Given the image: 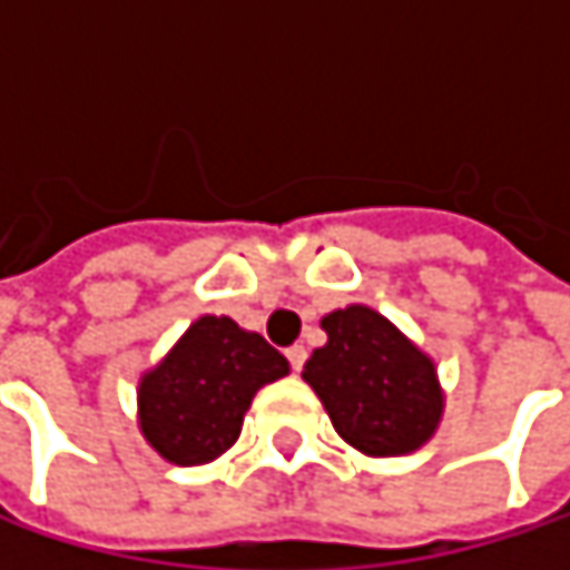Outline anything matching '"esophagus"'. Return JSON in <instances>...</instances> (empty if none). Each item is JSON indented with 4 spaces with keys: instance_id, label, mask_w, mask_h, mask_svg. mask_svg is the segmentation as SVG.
Segmentation results:
<instances>
[{
    "instance_id": "obj_1",
    "label": "esophagus",
    "mask_w": 570,
    "mask_h": 570,
    "mask_svg": "<svg viewBox=\"0 0 570 570\" xmlns=\"http://www.w3.org/2000/svg\"><path fill=\"white\" fill-rule=\"evenodd\" d=\"M286 360H289L293 373H299L303 363H306V350H303V346H289V350H286Z\"/></svg>"
}]
</instances>
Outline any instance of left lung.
<instances>
[{
    "label": "left lung",
    "mask_w": 570,
    "mask_h": 570,
    "mask_svg": "<svg viewBox=\"0 0 570 570\" xmlns=\"http://www.w3.org/2000/svg\"><path fill=\"white\" fill-rule=\"evenodd\" d=\"M326 346L313 350L303 380L326 405L333 429L366 455H405L439 425L435 366L370 306L323 316Z\"/></svg>",
    "instance_id": "8db88e82"
}]
</instances>
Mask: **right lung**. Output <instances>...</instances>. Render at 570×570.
<instances>
[{"mask_svg": "<svg viewBox=\"0 0 570 570\" xmlns=\"http://www.w3.org/2000/svg\"><path fill=\"white\" fill-rule=\"evenodd\" d=\"M289 363L230 316H200L168 360L141 380V432L174 465H200L227 452L261 386Z\"/></svg>", "mask_w": 570, "mask_h": 570, "instance_id": "add662e5", "label": "right lung"}]
</instances>
